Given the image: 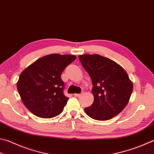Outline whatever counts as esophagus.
Wrapping results in <instances>:
<instances>
[{
  "instance_id": "1",
  "label": "esophagus",
  "mask_w": 154,
  "mask_h": 154,
  "mask_svg": "<svg viewBox=\"0 0 154 154\" xmlns=\"http://www.w3.org/2000/svg\"><path fill=\"white\" fill-rule=\"evenodd\" d=\"M82 93H83V92H81L80 94H74V96H75V97H80L81 95L82 94Z\"/></svg>"
}]
</instances>
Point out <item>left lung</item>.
<instances>
[{
    "label": "left lung",
    "instance_id": "1",
    "mask_svg": "<svg viewBox=\"0 0 154 154\" xmlns=\"http://www.w3.org/2000/svg\"><path fill=\"white\" fill-rule=\"evenodd\" d=\"M91 76L94 102L85 109L90 117L109 120L123 111L133 91V83L125 70L114 61L98 54L78 56Z\"/></svg>",
    "mask_w": 154,
    "mask_h": 154
}]
</instances>
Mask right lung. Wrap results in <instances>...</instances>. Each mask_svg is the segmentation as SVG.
I'll return each mask as SVG.
<instances>
[{
	"instance_id": "1",
	"label": "right lung",
	"mask_w": 154,
	"mask_h": 154,
	"mask_svg": "<svg viewBox=\"0 0 154 154\" xmlns=\"http://www.w3.org/2000/svg\"><path fill=\"white\" fill-rule=\"evenodd\" d=\"M74 55H48L22 72L17 84L22 102L41 118H52L63 111L69 98L63 94L61 74L75 60Z\"/></svg>"
}]
</instances>
